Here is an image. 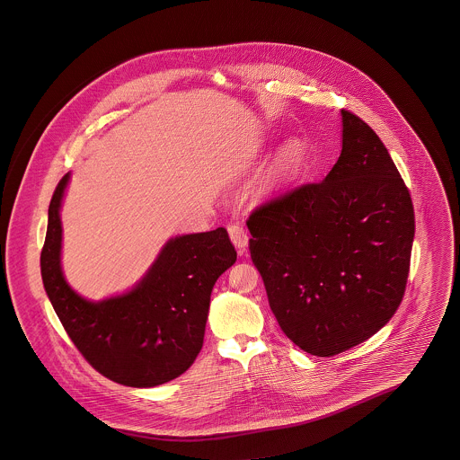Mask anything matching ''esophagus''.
Here are the masks:
<instances>
[{"label":"esophagus","mask_w":460,"mask_h":460,"mask_svg":"<svg viewBox=\"0 0 460 460\" xmlns=\"http://www.w3.org/2000/svg\"><path fill=\"white\" fill-rule=\"evenodd\" d=\"M227 231H229V238L233 241V244L238 248L240 253H243L246 250V246H248V234L243 229V226H240V224H229Z\"/></svg>","instance_id":"1"}]
</instances>
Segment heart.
<instances>
[{
    "label": "heart",
    "mask_w": 460,
    "mask_h": 460,
    "mask_svg": "<svg viewBox=\"0 0 460 460\" xmlns=\"http://www.w3.org/2000/svg\"><path fill=\"white\" fill-rule=\"evenodd\" d=\"M300 156H302V148H300L298 143H289V145H286L285 150L281 152V155H279L278 160H276L274 172H276V174L288 172L289 169H293V167L298 164Z\"/></svg>",
    "instance_id": "b5f03b06"
}]
</instances>
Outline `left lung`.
I'll return each mask as SVG.
<instances>
[{
	"instance_id": "1",
	"label": "left lung",
	"mask_w": 460,
	"mask_h": 460,
	"mask_svg": "<svg viewBox=\"0 0 460 460\" xmlns=\"http://www.w3.org/2000/svg\"><path fill=\"white\" fill-rule=\"evenodd\" d=\"M341 117L343 148L326 179L265 201L246 220L279 328L317 357L349 350L394 317L416 229L386 146L350 110Z\"/></svg>"
}]
</instances>
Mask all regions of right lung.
<instances>
[{"instance_id":"1","label":"right lung","mask_w":460,"mask_h":460,"mask_svg":"<svg viewBox=\"0 0 460 460\" xmlns=\"http://www.w3.org/2000/svg\"><path fill=\"white\" fill-rule=\"evenodd\" d=\"M66 182L68 174L49 201L41 276L68 338L93 369L119 385L152 388L174 379L201 350L212 288L236 262L227 231L177 236L132 291L89 302L66 285L60 267Z\"/></svg>"}]
</instances>
